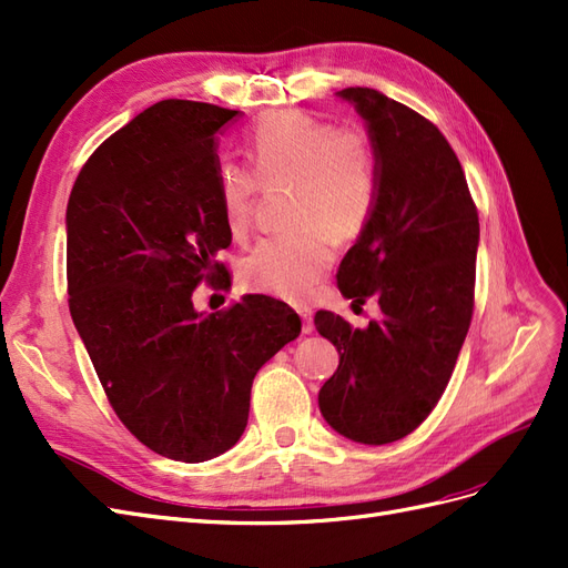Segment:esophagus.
<instances>
[{
    "label": "esophagus",
    "mask_w": 568,
    "mask_h": 568,
    "mask_svg": "<svg viewBox=\"0 0 568 568\" xmlns=\"http://www.w3.org/2000/svg\"><path fill=\"white\" fill-rule=\"evenodd\" d=\"M298 315H301V320H303V334H313V315H311V311H298Z\"/></svg>",
    "instance_id": "obj_1"
}]
</instances>
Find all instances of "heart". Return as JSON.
<instances>
[{"label":"heart","instance_id":"obj_1","mask_svg":"<svg viewBox=\"0 0 568 568\" xmlns=\"http://www.w3.org/2000/svg\"><path fill=\"white\" fill-rule=\"evenodd\" d=\"M253 170L222 163L215 175L222 222L242 239L261 186L291 182L294 230L263 239L239 274L246 288L301 303L313 296L334 263V239L353 242L379 203V153L363 128H336L298 111H274L244 134Z\"/></svg>","mask_w":568,"mask_h":568}]
</instances>
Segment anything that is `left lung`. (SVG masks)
<instances>
[{"label":"left lung","instance_id":"1","mask_svg":"<svg viewBox=\"0 0 568 568\" xmlns=\"http://www.w3.org/2000/svg\"><path fill=\"white\" fill-rule=\"evenodd\" d=\"M365 118L379 153V203L341 261V294L376 298L365 329L320 311L317 332L341 359L320 388V412L355 443L400 440L448 386L474 313L478 213L440 130L369 88L336 92Z\"/></svg>","mask_w":568,"mask_h":568}]
</instances>
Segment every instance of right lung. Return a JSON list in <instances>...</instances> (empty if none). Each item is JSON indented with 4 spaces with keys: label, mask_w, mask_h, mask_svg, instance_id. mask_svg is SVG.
Listing matches in <instances>:
<instances>
[{
    "label": "right lung",
    "mask_w": 568,
    "mask_h": 568,
    "mask_svg": "<svg viewBox=\"0 0 568 568\" xmlns=\"http://www.w3.org/2000/svg\"><path fill=\"white\" fill-rule=\"evenodd\" d=\"M236 115L159 101L92 153L65 209L68 307L106 398L149 450L189 464L242 438L257 369L301 334L270 296L194 311V288L227 277L215 134Z\"/></svg>",
    "instance_id": "right-lung-1"
}]
</instances>
